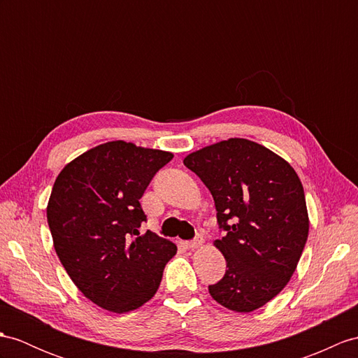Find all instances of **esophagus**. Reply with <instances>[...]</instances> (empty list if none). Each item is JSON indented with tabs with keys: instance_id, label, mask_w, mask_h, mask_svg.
<instances>
[{
	"instance_id": "esophagus-1",
	"label": "esophagus",
	"mask_w": 358,
	"mask_h": 358,
	"mask_svg": "<svg viewBox=\"0 0 358 358\" xmlns=\"http://www.w3.org/2000/svg\"><path fill=\"white\" fill-rule=\"evenodd\" d=\"M202 245H203V238L202 237H196L193 241H187L185 243V246L188 249H197V248H200Z\"/></svg>"
}]
</instances>
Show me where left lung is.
Instances as JSON below:
<instances>
[{"label":"left lung","mask_w":358,"mask_h":358,"mask_svg":"<svg viewBox=\"0 0 358 358\" xmlns=\"http://www.w3.org/2000/svg\"><path fill=\"white\" fill-rule=\"evenodd\" d=\"M211 191L214 241L226 259L213 299L237 313L272 301L287 285L308 238V211L298 173L280 155L245 138L206 145L184 159Z\"/></svg>","instance_id":"left-lung-1"}]
</instances>
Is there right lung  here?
Masks as SVG:
<instances>
[{
	"mask_svg": "<svg viewBox=\"0 0 358 358\" xmlns=\"http://www.w3.org/2000/svg\"><path fill=\"white\" fill-rule=\"evenodd\" d=\"M173 153L109 141L77 156L59 173L47 205L55 250L86 298L112 313L150 301L164 267L176 255L170 240L138 228L139 203Z\"/></svg>",
	"mask_w": 358,
	"mask_h": 358,
	"instance_id": "right-lung-1",
	"label": "right lung"
}]
</instances>
